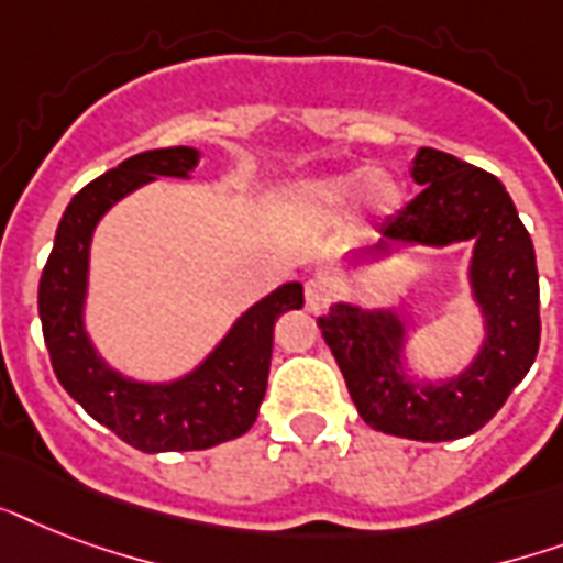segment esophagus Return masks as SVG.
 <instances>
[{"label":"esophagus","mask_w":563,"mask_h":563,"mask_svg":"<svg viewBox=\"0 0 563 563\" xmlns=\"http://www.w3.org/2000/svg\"><path fill=\"white\" fill-rule=\"evenodd\" d=\"M303 295H307V307L312 312H321V309H327L330 298H333V289H330V283L324 277H309L303 283Z\"/></svg>","instance_id":"obj_1"}]
</instances>
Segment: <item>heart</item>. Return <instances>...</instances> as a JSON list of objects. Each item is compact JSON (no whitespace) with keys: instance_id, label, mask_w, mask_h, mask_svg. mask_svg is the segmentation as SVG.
<instances>
[{"instance_id":"heart-1","label":"heart","mask_w":563,"mask_h":563,"mask_svg":"<svg viewBox=\"0 0 563 563\" xmlns=\"http://www.w3.org/2000/svg\"><path fill=\"white\" fill-rule=\"evenodd\" d=\"M356 195V203L365 216H388L402 201L400 184L385 172H365V175H339L303 184L295 192V203L309 219H333L344 210V203Z\"/></svg>"}]
</instances>
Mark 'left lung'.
Segmentation results:
<instances>
[{
  "label": "left lung",
  "instance_id": "1",
  "mask_svg": "<svg viewBox=\"0 0 563 563\" xmlns=\"http://www.w3.org/2000/svg\"><path fill=\"white\" fill-rule=\"evenodd\" d=\"M411 178L423 189L383 221L376 245L356 254H385L397 242H476L471 283L488 324L476 362L450 383L418 388L400 371L402 324L394 312L335 303L318 330L368 427L411 441H455L485 427L532 368L541 344L538 263L515 201L490 172L420 148Z\"/></svg>",
  "mask_w": 563,
  "mask_h": 563
}]
</instances>
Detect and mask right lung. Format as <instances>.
Here are the masks:
<instances>
[{
	"instance_id": "obj_1",
	"label": "right lung",
	"mask_w": 563,
	"mask_h": 563,
	"mask_svg": "<svg viewBox=\"0 0 563 563\" xmlns=\"http://www.w3.org/2000/svg\"><path fill=\"white\" fill-rule=\"evenodd\" d=\"M195 163L198 152L187 145L154 148L87 184L64 210L40 277V321L55 376L90 418L143 453L207 450L245 435L268 385L274 321L286 309L303 307V286L286 283L239 318L201 368L172 385L131 383L96 356L81 321L96 221L110 203L157 175L187 178Z\"/></svg>"
}]
</instances>
